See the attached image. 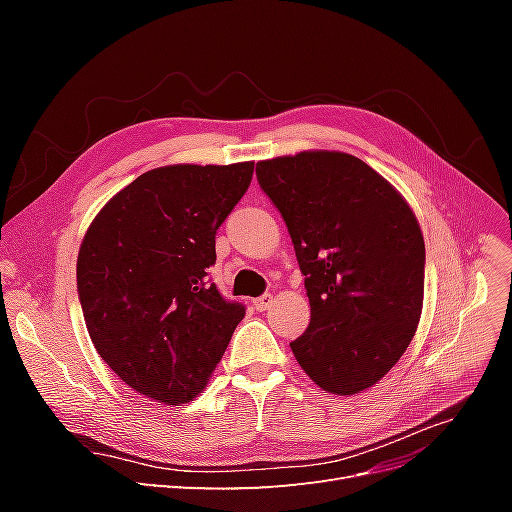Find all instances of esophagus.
Listing matches in <instances>:
<instances>
[{"label":"esophagus","instance_id":"obj_1","mask_svg":"<svg viewBox=\"0 0 512 512\" xmlns=\"http://www.w3.org/2000/svg\"><path fill=\"white\" fill-rule=\"evenodd\" d=\"M271 303H273V294H271V292L262 294V297L254 299V307L258 309V312H265V309H269V307H271Z\"/></svg>","mask_w":512,"mask_h":512}]
</instances>
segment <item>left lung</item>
I'll return each instance as SVG.
<instances>
[{"mask_svg": "<svg viewBox=\"0 0 512 512\" xmlns=\"http://www.w3.org/2000/svg\"><path fill=\"white\" fill-rule=\"evenodd\" d=\"M297 252L312 320L290 344L322 391L378 384L423 312L425 241L408 200L363 160L309 149L256 164Z\"/></svg>", "mask_w": 512, "mask_h": 512, "instance_id": "obj_1", "label": "left lung"}]
</instances>
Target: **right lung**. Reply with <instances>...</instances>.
I'll use <instances>...</instances> for the list:
<instances>
[{
  "instance_id": "1",
  "label": "right lung",
  "mask_w": 512,
  "mask_h": 512,
  "mask_svg": "<svg viewBox=\"0 0 512 512\" xmlns=\"http://www.w3.org/2000/svg\"><path fill=\"white\" fill-rule=\"evenodd\" d=\"M254 162L170 164L98 211L76 258L91 342L132 391L164 406L203 393L245 307L207 280L215 232L247 192Z\"/></svg>"
}]
</instances>
